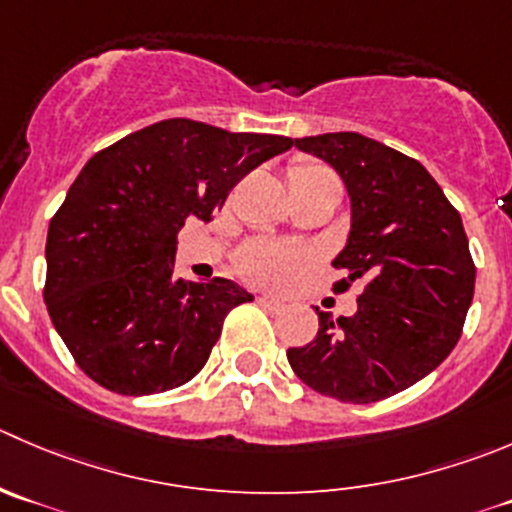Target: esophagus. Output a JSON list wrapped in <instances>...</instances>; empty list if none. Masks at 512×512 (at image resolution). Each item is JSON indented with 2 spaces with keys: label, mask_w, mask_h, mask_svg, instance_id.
Masks as SVG:
<instances>
[{
  "label": "esophagus",
  "mask_w": 512,
  "mask_h": 512,
  "mask_svg": "<svg viewBox=\"0 0 512 512\" xmlns=\"http://www.w3.org/2000/svg\"><path fill=\"white\" fill-rule=\"evenodd\" d=\"M257 305L267 307V310H280L282 302L275 300V297H270V295H260V297H257Z\"/></svg>",
  "instance_id": "34e87169"
}]
</instances>
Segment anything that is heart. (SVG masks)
<instances>
[{
    "instance_id": "1",
    "label": "heart",
    "mask_w": 512,
    "mask_h": 512,
    "mask_svg": "<svg viewBox=\"0 0 512 512\" xmlns=\"http://www.w3.org/2000/svg\"><path fill=\"white\" fill-rule=\"evenodd\" d=\"M332 175L327 167L317 165V162L300 160L292 162L290 170H287V180H290V187L305 185V182L320 180V177ZM315 255H312L307 247L302 245H282V242H252L245 250L240 252V272L255 285L265 287H282L302 272L305 267L312 265Z\"/></svg>"
}]
</instances>
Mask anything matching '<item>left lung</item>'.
<instances>
[{
	"label": "left lung",
	"instance_id": "1",
	"mask_svg": "<svg viewBox=\"0 0 512 512\" xmlns=\"http://www.w3.org/2000/svg\"><path fill=\"white\" fill-rule=\"evenodd\" d=\"M325 160L350 195V235L332 260L345 292L365 282L357 312L332 320L317 310L310 345L287 360L305 385L340 403L367 405L410 388L458 345L475 292L463 220L413 157L362 137L327 132L295 140Z\"/></svg>",
	"mask_w": 512,
	"mask_h": 512
}]
</instances>
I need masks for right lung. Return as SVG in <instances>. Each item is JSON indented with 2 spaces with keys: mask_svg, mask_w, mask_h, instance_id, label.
Listing matches in <instances>:
<instances>
[{
  "mask_svg": "<svg viewBox=\"0 0 512 512\" xmlns=\"http://www.w3.org/2000/svg\"><path fill=\"white\" fill-rule=\"evenodd\" d=\"M290 147V137L177 117L82 167L49 222L44 302L84 375L140 398L205 367L227 312L252 295L225 277H175L177 232L210 222L247 172Z\"/></svg>",
  "mask_w": 512,
  "mask_h": 512,
  "instance_id": "1",
  "label": "right lung"
}]
</instances>
